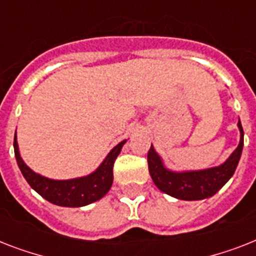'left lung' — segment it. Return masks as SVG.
Masks as SVG:
<instances>
[{
  "label": "left lung",
  "instance_id": "left-lung-1",
  "mask_svg": "<svg viewBox=\"0 0 256 256\" xmlns=\"http://www.w3.org/2000/svg\"><path fill=\"white\" fill-rule=\"evenodd\" d=\"M238 128L240 130V140L238 148H235V152L224 164L218 168H207V170L186 171V172H174L168 170L152 144L148 152V164L152 182L156 183V186L160 191L182 200H200L212 196L234 175L235 168L238 166L242 156L244 132L240 120L238 122Z\"/></svg>",
  "mask_w": 256,
  "mask_h": 256
}]
</instances>
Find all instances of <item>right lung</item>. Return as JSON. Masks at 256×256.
I'll use <instances>...</instances> for the list:
<instances>
[{
    "instance_id": "add662e5",
    "label": "right lung",
    "mask_w": 256,
    "mask_h": 256,
    "mask_svg": "<svg viewBox=\"0 0 256 256\" xmlns=\"http://www.w3.org/2000/svg\"><path fill=\"white\" fill-rule=\"evenodd\" d=\"M124 142L126 140H122L120 144H116L92 174L84 178L70 179V180H53V179L36 174L22 160L18 152L16 136H14L13 144L18 168L32 188L37 191L42 198H45L46 200L57 206L82 207L100 199L110 190L112 184V166Z\"/></svg>"
}]
</instances>
